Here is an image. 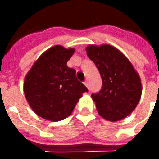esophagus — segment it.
<instances>
[{
  "instance_id": "esophagus-1",
  "label": "esophagus",
  "mask_w": 159,
  "mask_h": 159,
  "mask_svg": "<svg viewBox=\"0 0 159 159\" xmlns=\"http://www.w3.org/2000/svg\"><path fill=\"white\" fill-rule=\"evenodd\" d=\"M84 84H85V86L87 87V88H88V89H89V90H90L89 89V82H88V81H85V82H84Z\"/></svg>"
}]
</instances>
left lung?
I'll list each match as a JSON object with an SVG mask.
<instances>
[{
  "instance_id": "8db88e82",
  "label": "left lung",
  "mask_w": 159,
  "mask_h": 159,
  "mask_svg": "<svg viewBox=\"0 0 159 159\" xmlns=\"http://www.w3.org/2000/svg\"><path fill=\"white\" fill-rule=\"evenodd\" d=\"M86 51L102 79L100 91L91 94L99 114L111 122L126 117L141 96L139 75L129 59L112 46L90 45Z\"/></svg>"
}]
</instances>
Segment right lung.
<instances>
[{
  "label": "right lung",
  "mask_w": 159,
  "mask_h": 159,
  "mask_svg": "<svg viewBox=\"0 0 159 159\" xmlns=\"http://www.w3.org/2000/svg\"><path fill=\"white\" fill-rule=\"evenodd\" d=\"M74 49L54 46L33 65L27 74L24 91L26 100L38 116L50 121L65 119L72 112L82 94L89 90L67 66Z\"/></svg>",
  "instance_id": "right-lung-1"
}]
</instances>
